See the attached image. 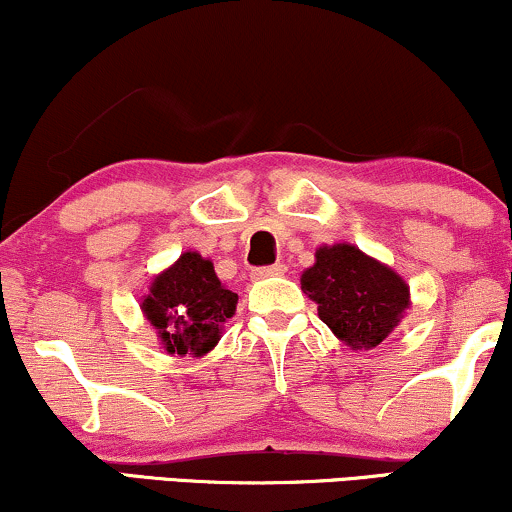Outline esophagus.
I'll return each mask as SVG.
<instances>
[{"label":"esophagus","mask_w":512,"mask_h":512,"mask_svg":"<svg viewBox=\"0 0 512 512\" xmlns=\"http://www.w3.org/2000/svg\"><path fill=\"white\" fill-rule=\"evenodd\" d=\"M286 272V264L276 262V264H269V267H255L252 269V279H267V276H281Z\"/></svg>","instance_id":"esophagus-1"}]
</instances>
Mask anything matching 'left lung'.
Instances as JSON below:
<instances>
[{
  "mask_svg": "<svg viewBox=\"0 0 512 512\" xmlns=\"http://www.w3.org/2000/svg\"><path fill=\"white\" fill-rule=\"evenodd\" d=\"M303 291L317 303L319 319L353 348H374L398 326L410 291L389 267L353 245L317 250L303 274Z\"/></svg>",
  "mask_w": 512,
  "mask_h": 512,
  "instance_id": "1",
  "label": "left lung"
}]
</instances>
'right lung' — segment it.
Here are the masks:
<instances>
[{
    "label": "right lung",
    "instance_id": "1",
    "mask_svg": "<svg viewBox=\"0 0 512 512\" xmlns=\"http://www.w3.org/2000/svg\"><path fill=\"white\" fill-rule=\"evenodd\" d=\"M238 295L221 286L209 260L186 252L152 283L143 312L166 353L202 355L219 341L221 324L236 312Z\"/></svg>",
    "mask_w": 512,
    "mask_h": 512
}]
</instances>
